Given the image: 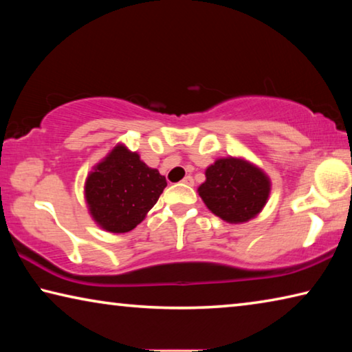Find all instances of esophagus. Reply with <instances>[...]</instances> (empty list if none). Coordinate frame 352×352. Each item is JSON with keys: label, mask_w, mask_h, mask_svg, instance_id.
Returning a JSON list of instances; mask_svg holds the SVG:
<instances>
[{"label": "esophagus", "mask_w": 352, "mask_h": 352, "mask_svg": "<svg viewBox=\"0 0 352 352\" xmlns=\"http://www.w3.org/2000/svg\"><path fill=\"white\" fill-rule=\"evenodd\" d=\"M184 184H188V186H192V184H194V178L192 177H190V175H186V177H184L183 178V180H182Z\"/></svg>", "instance_id": "1"}]
</instances>
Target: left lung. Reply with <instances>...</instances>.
<instances>
[{
    "instance_id": "left-lung-1",
    "label": "left lung",
    "mask_w": 352,
    "mask_h": 352,
    "mask_svg": "<svg viewBox=\"0 0 352 352\" xmlns=\"http://www.w3.org/2000/svg\"><path fill=\"white\" fill-rule=\"evenodd\" d=\"M205 177L199 195L208 210L228 223L254 219L269 200V175L245 158H217L208 166Z\"/></svg>"
}]
</instances>
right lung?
I'll return each instance as SVG.
<instances>
[{
	"mask_svg": "<svg viewBox=\"0 0 352 352\" xmlns=\"http://www.w3.org/2000/svg\"><path fill=\"white\" fill-rule=\"evenodd\" d=\"M168 186L164 175L124 144H116L85 180L90 216L109 233H127L141 223Z\"/></svg>",
	"mask_w": 352,
	"mask_h": 352,
	"instance_id": "1",
	"label": "right lung"
}]
</instances>
